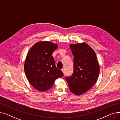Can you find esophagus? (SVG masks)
<instances>
[{"label": "esophagus", "mask_w": 120, "mask_h": 120, "mask_svg": "<svg viewBox=\"0 0 120 120\" xmlns=\"http://www.w3.org/2000/svg\"><path fill=\"white\" fill-rule=\"evenodd\" d=\"M62 72H63V73H64V74H65V70L64 68H63V69H62Z\"/></svg>", "instance_id": "1"}]
</instances>
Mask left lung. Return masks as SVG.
<instances>
[{"mask_svg": "<svg viewBox=\"0 0 120 120\" xmlns=\"http://www.w3.org/2000/svg\"><path fill=\"white\" fill-rule=\"evenodd\" d=\"M73 58V72L66 80L70 91L80 95L90 90L98 79L100 67L94 50L86 43L71 44Z\"/></svg>", "mask_w": 120, "mask_h": 120, "instance_id": "8db88e82", "label": "left lung"}]
</instances>
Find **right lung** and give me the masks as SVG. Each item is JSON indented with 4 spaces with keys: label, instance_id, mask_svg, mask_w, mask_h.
Returning <instances> with one entry per match:
<instances>
[{
    "label": "right lung",
    "instance_id": "1",
    "mask_svg": "<svg viewBox=\"0 0 120 120\" xmlns=\"http://www.w3.org/2000/svg\"><path fill=\"white\" fill-rule=\"evenodd\" d=\"M57 47L51 42L39 41L32 46L27 55L24 66L25 74L30 83L39 91L50 89L55 80L63 75L56 67L52 55Z\"/></svg>",
    "mask_w": 120,
    "mask_h": 120
}]
</instances>
